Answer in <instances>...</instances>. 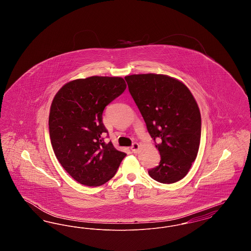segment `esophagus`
I'll return each mask as SVG.
<instances>
[{"label": "esophagus", "instance_id": "34e87169", "mask_svg": "<svg viewBox=\"0 0 251 251\" xmlns=\"http://www.w3.org/2000/svg\"><path fill=\"white\" fill-rule=\"evenodd\" d=\"M139 149H140V145L138 143H133L132 144V146H131V150L132 152H134V153H136L138 151H139Z\"/></svg>", "mask_w": 251, "mask_h": 251}]
</instances>
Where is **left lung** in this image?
Returning a JSON list of instances; mask_svg holds the SVG:
<instances>
[{
  "label": "left lung",
  "mask_w": 251,
  "mask_h": 251,
  "mask_svg": "<svg viewBox=\"0 0 251 251\" xmlns=\"http://www.w3.org/2000/svg\"><path fill=\"white\" fill-rule=\"evenodd\" d=\"M161 161L149 175L162 183L183 179L196 160L201 134L199 105L188 87L165 74H132L125 77Z\"/></svg>",
  "instance_id": "left-lung-1"
}]
</instances>
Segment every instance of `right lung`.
<instances>
[{
	"mask_svg": "<svg viewBox=\"0 0 251 251\" xmlns=\"http://www.w3.org/2000/svg\"><path fill=\"white\" fill-rule=\"evenodd\" d=\"M126 87L121 77L91 76L64 84L51 101L49 130L54 154L81 184H104L126 156L102 139L108 133L102 123L103 110Z\"/></svg>",
	"mask_w": 251,
	"mask_h": 251,
	"instance_id": "obj_1",
	"label": "right lung"
}]
</instances>
